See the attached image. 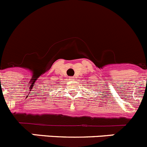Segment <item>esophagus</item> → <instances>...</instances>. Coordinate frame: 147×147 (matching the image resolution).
Here are the masks:
<instances>
[{
	"label": "esophagus",
	"instance_id": "obj_1",
	"mask_svg": "<svg viewBox=\"0 0 147 147\" xmlns=\"http://www.w3.org/2000/svg\"><path fill=\"white\" fill-rule=\"evenodd\" d=\"M70 80H71V81L75 80V78L74 77H70Z\"/></svg>",
	"mask_w": 147,
	"mask_h": 147
}]
</instances>
